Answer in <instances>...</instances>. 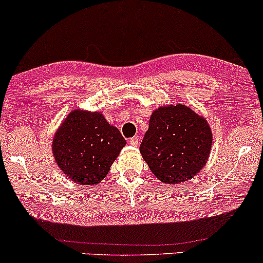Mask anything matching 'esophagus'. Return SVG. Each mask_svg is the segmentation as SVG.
Returning <instances> with one entry per match:
<instances>
[{"label": "esophagus", "mask_w": 263, "mask_h": 263, "mask_svg": "<svg viewBox=\"0 0 263 263\" xmlns=\"http://www.w3.org/2000/svg\"><path fill=\"white\" fill-rule=\"evenodd\" d=\"M139 141H140L139 136H134V138L129 139V144H130L132 146H138L139 145Z\"/></svg>", "instance_id": "obj_1"}]
</instances>
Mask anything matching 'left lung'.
Returning <instances> with one entry per match:
<instances>
[{
	"instance_id": "left-lung-1",
	"label": "left lung",
	"mask_w": 263,
	"mask_h": 263,
	"mask_svg": "<svg viewBox=\"0 0 263 263\" xmlns=\"http://www.w3.org/2000/svg\"><path fill=\"white\" fill-rule=\"evenodd\" d=\"M213 135L208 122L185 105L157 108L140 152L151 172L165 183L186 181L205 165Z\"/></svg>"
}]
</instances>
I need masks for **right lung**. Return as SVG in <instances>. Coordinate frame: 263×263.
I'll return each instance as SVG.
<instances>
[{
  "label": "right lung",
  "mask_w": 263,
  "mask_h": 263,
  "mask_svg": "<svg viewBox=\"0 0 263 263\" xmlns=\"http://www.w3.org/2000/svg\"><path fill=\"white\" fill-rule=\"evenodd\" d=\"M127 144L116 127L99 112L72 111L53 140L58 165L74 182L95 185L110 172Z\"/></svg>",
  "instance_id": "obj_1"
}]
</instances>
